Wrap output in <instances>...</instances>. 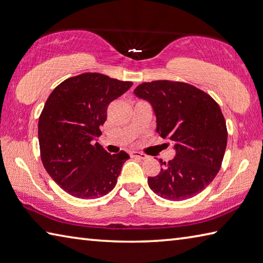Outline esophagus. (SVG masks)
<instances>
[{
    "label": "esophagus",
    "instance_id": "34e87169",
    "mask_svg": "<svg viewBox=\"0 0 263 263\" xmlns=\"http://www.w3.org/2000/svg\"><path fill=\"white\" fill-rule=\"evenodd\" d=\"M130 156L134 158H138V159H146L147 156L144 155V153H141V152H137V151H133L130 152Z\"/></svg>",
    "mask_w": 263,
    "mask_h": 263
}]
</instances>
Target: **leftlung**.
<instances>
[{"mask_svg":"<svg viewBox=\"0 0 263 263\" xmlns=\"http://www.w3.org/2000/svg\"><path fill=\"white\" fill-rule=\"evenodd\" d=\"M135 95L151 103L157 132L176 150L160 160L159 174L147 178L150 189L168 200H185L201 192L219 173L228 132L221 108L209 93L185 82L157 80L137 86Z\"/></svg>","mask_w":263,"mask_h":263,"instance_id":"obj_1","label":"left lung"}]
</instances>
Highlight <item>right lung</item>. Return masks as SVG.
I'll list each match as a JSON object with an SVG mask.
<instances>
[{"instance_id":"1","label":"right lung","mask_w":263,"mask_h":263,"mask_svg":"<svg viewBox=\"0 0 263 263\" xmlns=\"http://www.w3.org/2000/svg\"><path fill=\"white\" fill-rule=\"evenodd\" d=\"M133 86L101 73H82L53 89L39 118L40 155L62 189L80 199H96L116 186L126 152L110 155L96 137L107 106Z\"/></svg>"}]
</instances>
